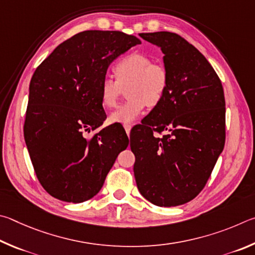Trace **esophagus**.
<instances>
[{
    "label": "esophagus",
    "instance_id": "esophagus-1",
    "mask_svg": "<svg viewBox=\"0 0 255 255\" xmlns=\"http://www.w3.org/2000/svg\"><path fill=\"white\" fill-rule=\"evenodd\" d=\"M124 128H125V132H127V134L130 135V131H131V128H132L131 125H130V124H128V125H124Z\"/></svg>",
    "mask_w": 255,
    "mask_h": 255
}]
</instances>
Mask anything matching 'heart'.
<instances>
[{
  "label": "heart",
  "instance_id": "obj_1",
  "mask_svg": "<svg viewBox=\"0 0 255 255\" xmlns=\"http://www.w3.org/2000/svg\"><path fill=\"white\" fill-rule=\"evenodd\" d=\"M113 70L116 79L106 75L101 80L100 95L103 106L112 109L118 104L121 86L128 83V100L111 114V122L132 124L148 104L158 105L166 95L169 86L168 70L163 65L152 62L149 56L140 52L128 53L116 62Z\"/></svg>",
  "mask_w": 255,
  "mask_h": 255
}]
</instances>
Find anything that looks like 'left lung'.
<instances>
[{
  "label": "left lung",
  "instance_id": "8db88e82",
  "mask_svg": "<svg viewBox=\"0 0 255 255\" xmlns=\"http://www.w3.org/2000/svg\"><path fill=\"white\" fill-rule=\"evenodd\" d=\"M160 47L169 74L162 101L131 132L141 195L160 207L190 202L206 185L225 144V97L216 71L179 34L141 33ZM167 133L161 138L154 131Z\"/></svg>",
  "mask_w": 255,
  "mask_h": 255
}]
</instances>
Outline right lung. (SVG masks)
<instances>
[{"label":"right lung","mask_w":255,"mask_h":255,"mask_svg":"<svg viewBox=\"0 0 255 255\" xmlns=\"http://www.w3.org/2000/svg\"><path fill=\"white\" fill-rule=\"evenodd\" d=\"M141 43L120 31L88 30L60 43L31 78L24 140L40 184L62 202L83 203L101 190L119 153L122 128L107 127L100 84L111 62Z\"/></svg>","instance_id":"1"}]
</instances>
